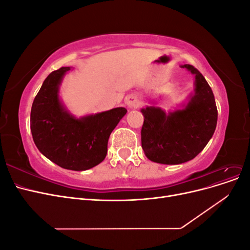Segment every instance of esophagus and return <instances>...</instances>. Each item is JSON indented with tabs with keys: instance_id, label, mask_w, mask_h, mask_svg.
Segmentation results:
<instances>
[{
	"instance_id": "esophagus-1",
	"label": "esophagus",
	"mask_w": 250,
	"mask_h": 250,
	"mask_svg": "<svg viewBox=\"0 0 250 250\" xmlns=\"http://www.w3.org/2000/svg\"><path fill=\"white\" fill-rule=\"evenodd\" d=\"M125 102L127 104V106L129 108H137V107H139V105H140V101L138 99V97L134 96V95L128 96L126 98Z\"/></svg>"
}]
</instances>
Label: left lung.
Masks as SVG:
<instances>
[{
	"instance_id": "1",
	"label": "left lung",
	"mask_w": 250,
	"mask_h": 250,
	"mask_svg": "<svg viewBox=\"0 0 250 250\" xmlns=\"http://www.w3.org/2000/svg\"><path fill=\"white\" fill-rule=\"evenodd\" d=\"M195 76L194 93L183 109L166 113L161 107L142 108V148L150 161L178 165L197 156L216 129L218 110L215 97L202 74L184 64Z\"/></svg>"
}]
</instances>
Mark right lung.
Returning <instances> with one entry per match:
<instances>
[{
	"label": "right lung",
	"mask_w": 250,
	"mask_h": 250,
	"mask_svg": "<svg viewBox=\"0 0 250 250\" xmlns=\"http://www.w3.org/2000/svg\"><path fill=\"white\" fill-rule=\"evenodd\" d=\"M70 70L60 67L44 79L32 104L30 128L37 149L51 162L63 169L84 171L103 162L109 135L127 109L74 117L59 99V85Z\"/></svg>",
	"instance_id": "1"
}]
</instances>
